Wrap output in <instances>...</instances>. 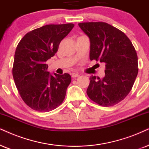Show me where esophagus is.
I'll list each match as a JSON object with an SVG mask.
<instances>
[{
  "mask_svg": "<svg viewBox=\"0 0 149 149\" xmlns=\"http://www.w3.org/2000/svg\"><path fill=\"white\" fill-rule=\"evenodd\" d=\"M80 75L78 74V73H71V77L72 78H77V77H78Z\"/></svg>",
  "mask_w": 149,
  "mask_h": 149,
  "instance_id": "34e87169",
  "label": "esophagus"
}]
</instances>
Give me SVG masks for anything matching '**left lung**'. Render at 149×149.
I'll use <instances>...</instances> for the list:
<instances>
[{"label": "left lung", "instance_id": "obj_1", "mask_svg": "<svg viewBox=\"0 0 149 149\" xmlns=\"http://www.w3.org/2000/svg\"><path fill=\"white\" fill-rule=\"evenodd\" d=\"M78 25L90 39V60L105 63V76L90 77L86 93L100 106L116 105L127 96L137 76L135 49L125 33L107 22H81Z\"/></svg>", "mask_w": 149, "mask_h": 149}]
</instances>
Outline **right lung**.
Instances as JSON below:
<instances>
[{
  "instance_id": "obj_1",
  "label": "right lung",
  "mask_w": 149,
  "mask_h": 149,
  "mask_svg": "<svg viewBox=\"0 0 149 149\" xmlns=\"http://www.w3.org/2000/svg\"><path fill=\"white\" fill-rule=\"evenodd\" d=\"M73 27V23L42 26L26 33L17 45L13 78L22 100L33 110L50 111L65 100L71 76L50 75L46 62Z\"/></svg>"
}]
</instances>
